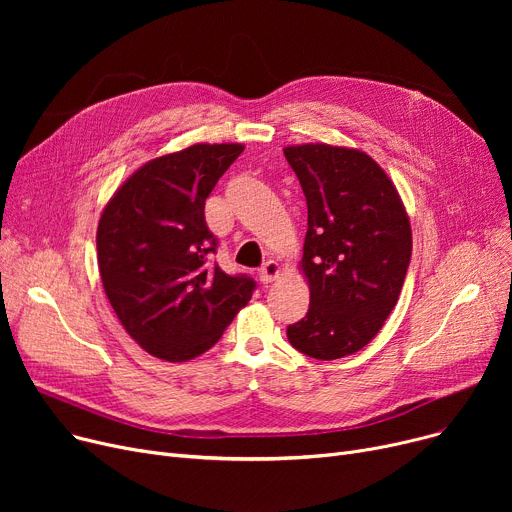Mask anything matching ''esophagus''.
Segmentation results:
<instances>
[{
    "label": "esophagus",
    "instance_id": "obj_1",
    "mask_svg": "<svg viewBox=\"0 0 512 512\" xmlns=\"http://www.w3.org/2000/svg\"><path fill=\"white\" fill-rule=\"evenodd\" d=\"M280 276V263L278 261H267L261 270H259V280L263 282V284H272L276 278Z\"/></svg>",
    "mask_w": 512,
    "mask_h": 512
}]
</instances>
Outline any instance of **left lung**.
<instances>
[{
  "label": "left lung",
  "mask_w": 512,
  "mask_h": 512,
  "mask_svg": "<svg viewBox=\"0 0 512 512\" xmlns=\"http://www.w3.org/2000/svg\"><path fill=\"white\" fill-rule=\"evenodd\" d=\"M284 155L307 199L299 270L309 284V311L286 336L319 361L355 355L378 336L405 284L413 249L405 203L361 149L305 143Z\"/></svg>",
  "instance_id": "left-lung-1"
}]
</instances>
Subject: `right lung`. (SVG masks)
<instances>
[{"instance_id":"1","label":"right lung","mask_w":512,"mask_h":512,"mask_svg":"<svg viewBox=\"0 0 512 512\" xmlns=\"http://www.w3.org/2000/svg\"><path fill=\"white\" fill-rule=\"evenodd\" d=\"M242 149L197 143L159 155L132 172L101 211L103 290L128 336L157 359L203 355L251 301V278L207 265L218 240L205 224V199Z\"/></svg>"}]
</instances>
